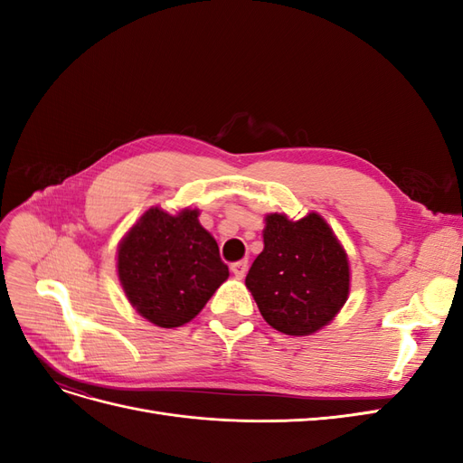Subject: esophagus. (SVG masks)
I'll return each mask as SVG.
<instances>
[{
  "instance_id": "34e87169",
  "label": "esophagus",
  "mask_w": 463,
  "mask_h": 463,
  "mask_svg": "<svg viewBox=\"0 0 463 463\" xmlns=\"http://www.w3.org/2000/svg\"><path fill=\"white\" fill-rule=\"evenodd\" d=\"M247 269H249L247 260H240V262L232 264V272L235 274V278H243L247 274Z\"/></svg>"
}]
</instances>
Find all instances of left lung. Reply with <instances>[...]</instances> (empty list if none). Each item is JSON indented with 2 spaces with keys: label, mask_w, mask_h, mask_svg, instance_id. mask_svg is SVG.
Here are the masks:
<instances>
[{
  "label": "left lung",
  "mask_w": 463,
  "mask_h": 463,
  "mask_svg": "<svg viewBox=\"0 0 463 463\" xmlns=\"http://www.w3.org/2000/svg\"><path fill=\"white\" fill-rule=\"evenodd\" d=\"M264 249L245 278L262 318L289 335H311L342 311L352 286L344 245L326 220L266 214Z\"/></svg>",
  "instance_id": "8db88e82"
}]
</instances>
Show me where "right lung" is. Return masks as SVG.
<instances>
[{"instance_id": "add662e5", "label": "right lung", "mask_w": 463, "mask_h": 463, "mask_svg": "<svg viewBox=\"0 0 463 463\" xmlns=\"http://www.w3.org/2000/svg\"><path fill=\"white\" fill-rule=\"evenodd\" d=\"M199 208L167 213L150 206L118 245V278L133 309L160 328L197 317L230 270Z\"/></svg>"}]
</instances>
